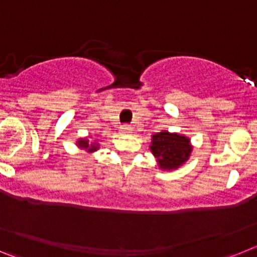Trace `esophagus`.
<instances>
[{"label": "esophagus", "mask_w": 257, "mask_h": 257, "mask_svg": "<svg viewBox=\"0 0 257 257\" xmlns=\"http://www.w3.org/2000/svg\"><path fill=\"white\" fill-rule=\"evenodd\" d=\"M121 131H122V133L128 134V133H131V131H133V128H131L128 124H123V126H121Z\"/></svg>", "instance_id": "1"}]
</instances>
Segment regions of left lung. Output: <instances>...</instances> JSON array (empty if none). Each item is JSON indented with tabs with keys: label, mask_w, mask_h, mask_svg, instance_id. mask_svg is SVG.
I'll return each instance as SVG.
<instances>
[{
	"label": "left lung",
	"mask_w": 257,
	"mask_h": 257,
	"mask_svg": "<svg viewBox=\"0 0 257 257\" xmlns=\"http://www.w3.org/2000/svg\"><path fill=\"white\" fill-rule=\"evenodd\" d=\"M152 153L157 157V162L161 169H178L188 160L192 152L189 139L178 134H170L167 131L153 135Z\"/></svg>",
	"instance_id": "1"
}]
</instances>
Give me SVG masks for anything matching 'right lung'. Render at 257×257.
I'll list each match as a JSON object with an SVG mask.
<instances>
[{"label":"right lung","mask_w":257,"mask_h":257,"mask_svg":"<svg viewBox=\"0 0 257 257\" xmlns=\"http://www.w3.org/2000/svg\"><path fill=\"white\" fill-rule=\"evenodd\" d=\"M78 145L79 147H81V148H85V149H87V151H90V152H92V151H96V148L97 147H95V145H91V147H90V145H88V143H87V140H79L78 142Z\"/></svg>","instance_id":"add662e5"}]
</instances>
